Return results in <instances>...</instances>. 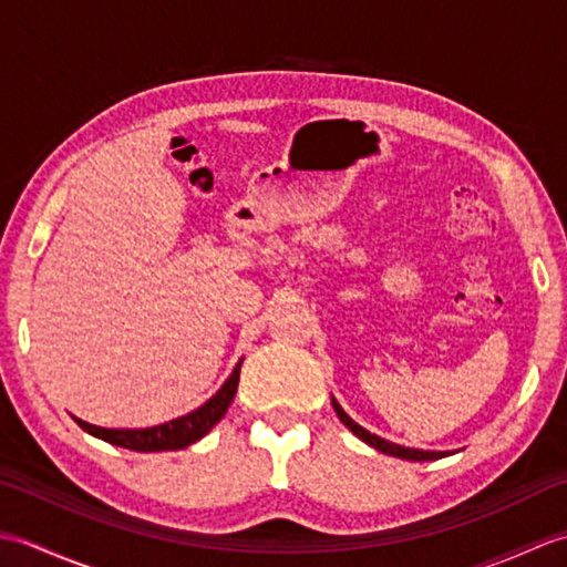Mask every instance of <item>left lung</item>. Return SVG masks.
<instances>
[{
  "mask_svg": "<svg viewBox=\"0 0 567 567\" xmlns=\"http://www.w3.org/2000/svg\"><path fill=\"white\" fill-rule=\"evenodd\" d=\"M331 406H333V412L339 414V419L343 421V426H346V429H351L360 441H365L368 445H372V449L380 451V453H388V455H394V457H402V461H439V457H445V455H449L445 451L441 453V451L406 449V445L392 443V441H388V439H380V436H375V433H370L368 429H363L360 424H355V421L343 412V406H341L339 402H336V396H331Z\"/></svg>",
  "mask_w": 567,
  "mask_h": 567,
  "instance_id": "1",
  "label": "left lung"
}]
</instances>
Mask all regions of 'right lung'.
<instances>
[{
  "label": "right lung",
  "mask_w": 567,
  "mask_h": 567,
  "mask_svg": "<svg viewBox=\"0 0 567 567\" xmlns=\"http://www.w3.org/2000/svg\"><path fill=\"white\" fill-rule=\"evenodd\" d=\"M240 363H244V358L238 360L234 372L221 384L219 392L209 396V400L204 402L202 406H197L195 412H189L185 416H177L173 421H165V424H158V426H148V429H104V426L87 424V421H82L78 416H72V419H75L78 426L87 431L90 436H97V439L112 443V445H122V449H128V451L155 453V451L187 449V445L207 436V433L216 424H219L221 416L226 414V409L231 406L236 390H238Z\"/></svg>",
  "instance_id": "obj_1"
}]
</instances>
